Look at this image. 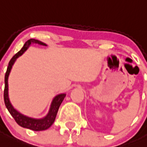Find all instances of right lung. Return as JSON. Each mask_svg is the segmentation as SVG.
<instances>
[{
	"label": "right lung",
	"mask_w": 147,
	"mask_h": 147,
	"mask_svg": "<svg viewBox=\"0 0 147 147\" xmlns=\"http://www.w3.org/2000/svg\"><path fill=\"white\" fill-rule=\"evenodd\" d=\"M31 43H35V44H40V45H44V46H47L46 44L43 43V42L37 40L35 39H30L28 40L27 41L25 42L24 45L23 47L21 50L19 52L16 53L15 55L13 56V57L11 58V60L8 63V67L7 69L6 74H5V77H4V83H5V86H4V103L6 106L7 109L8 110L9 113H11V116L13 117V119L16 121V123L18 125H20V127H24V128H27V129H32L34 131H41V130H45V129H48L49 127H51V125L53 124L54 120H55L56 116L57 113V111L59 110V107L61 106V103L63 102V99L65 97L66 94H59L57 96H55V98L53 99V102L51 103V109L49 111L48 114L47 115L46 117L43 118V119H34V118H30L27 117L26 116H24L23 114L18 112L14 108L12 107L11 103H10L8 98V84H7V79H8L9 74L11 72V67L13 66L14 61H16V59L20 57L23 53H24V51L28 48V47L30 46Z\"/></svg>",
	"instance_id": "obj_1"
}]
</instances>
